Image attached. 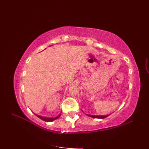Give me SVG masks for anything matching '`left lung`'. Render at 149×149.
<instances>
[{
    "label": "left lung",
    "mask_w": 149,
    "mask_h": 149,
    "mask_svg": "<svg viewBox=\"0 0 149 149\" xmlns=\"http://www.w3.org/2000/svg\"><path fill=\"white\" fill-rule=\"evenodd\" d=\"M90 117H93V118H105L109 116L108 115H89Z\"/></svg>",
    "instance_id": "obj_1"
}]
</instances>
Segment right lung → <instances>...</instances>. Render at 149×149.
Returning a JSON list of instances; mask_svg holds the SVG:
<instances>
[{
    "label": "right lung",
    "instance_id": "obj_1",
    "mask_svg": "<svg viewBox=\"0 0 149 149\" xmlns=\"http://www.w3.org/2000/svg\"><path fill=\"white\" fill-rule=\"evenodd\" d=\"M35 115H36L37 117H38V118H39L42 119V120L45 121V122H52V121H53V120H56V119H58V118H59V117L61 116V115H59L58 117H55V118H48V117H45L39 116V115H36V114H35Z\"/></svg>",
    "mask_w": 149,
    "mask_h": 149
}]
</instances>
